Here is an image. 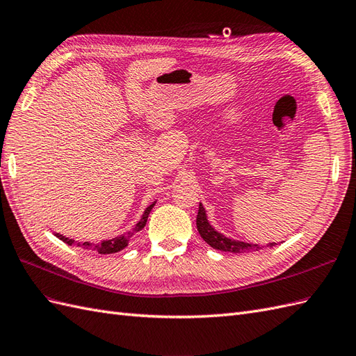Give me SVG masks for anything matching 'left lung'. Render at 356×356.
Returning a JSON list of instances; mask_svg holds the SVG:
<instances>
[{
	"label": "left lung",
	"mask_w": 356,
	"mask_h": 356,
	"mask_svg": "<svg viewBox=\"0 0 356 356\" xmlns=\"http://www.w3.org/2000/svg\"><path fill=\"white\" fill-rule=\"evenodd\" d=\"M197 228H198L200 236L204 238V241L213 249H218L222 252H232V253H243V252L261 249L258 245H249V243L236 241V240H231V238H227L225 236H222L220 232H218L209 223L207 216H206V210H204V207H202V204H200V209H198ZM268 246L270 248L276 246V243H270Z\"/></svg>",
	"instance_id": "obj_1"
}]
</instances>
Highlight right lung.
I'll return each instance as SVG.
<instances>
[{
	"label": "right lung",
	"mask_w": 356,
	"mask_h": 356,
	"mask_svg": "<svg viewBox=\"0 0 356 356\" xmlns=\"http://www.w3.org/2000/svg\"><path fill=\"white\" fill-rule=\"evenodd\" d=\"M154 206H155V202H154V204H150V206L145 210L143 218L140 219V222L133 228V231H128L127 234L120 236V237H116V238H111V240H104L103 243H99V245H92V243L85 241V243H77V246H82V248H85V249H90V250H97L98 253H116V252H119V250H122V249H125V248L128 246L129 238L133 237V236L136 234V232H138L140 229L145 228L146 222H147V218H149V213H150V210H152V207H154ZM55 236H56L58 238L63 240L64 243H67V245H70V246L74 245V240H71V238L64 237V236H60V234H55Z\"/></svg>",
	"instance_id": "obj_1"
}]
</instances>
